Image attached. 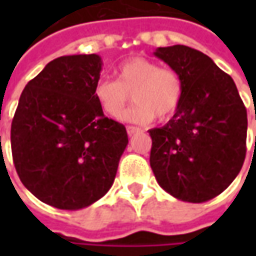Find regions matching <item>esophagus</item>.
Masks as SVG:
<instances>
[{"instance_id":"1","label":"esophagus","mask_w":256,"mask_h":256,"mask_svg":"<svg viewBox=\"0 0 256 256\" xmlns=\"http://www.w3.org/2000/svg\"><path fill=\"white\" fill-rule=\"evenodd\" d=\"M126 130H128V136H134L136 133H140V132H141V128H136V126H128Z\"/></svg>"}]
</instances>
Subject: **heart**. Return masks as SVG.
Returning <instances> with one entry per match:
<instances>
[{"label":"heart","instance_id":"obj_1","mask_svg":"<svg viewBox=\"0 0 256 256\" xmlns=\"http://www.w3.org/2000/svg\"><path fill=\"white\" fill-rule=\"evenodd\" d=\"M93 94L101 111L114 119L122 115L132 94L136 104L122 120L146 124L156 116L164 120L177 111L184 96V80L172 68H160L150 58H132L118 67L116 80L100 79Z\"/></svg>","mask_w":256,"mask_h":256}]
</instances>
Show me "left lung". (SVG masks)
<instances>
[{"instance_id": "8db88e82", "label": "left lung", "mask_w": 256, "mask_h": 256, "mask_svg": "<svg viewBox=\"0 0 256 256\" xmlns=\"http://www.w3.org/2000/svg\"><path fill=\"white\" fill-rule=\"evenodd\" d=\"M154 54L181 75L184 96L164 126L148 130L150 167L178 200L208 202L242 170L247 110L230 75L207 54L185 45L158 48Z\"/></svg>"}]
</instances>
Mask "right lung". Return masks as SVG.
<instances>
[{"label":"right lung","mask_w":256,"mask_h":256,"mask_svg":"<svg viewBox=\"0 0 256 256\" xmlns=\"http://www.w3.org/2000/svg\"><path fill=\"white\" fill-rule=\"evenodd\" d=\"M101 68L98 54L54 58L26 84L14 112L20 181L56 208L80 210L102 198L128 144L124 126L104 116L93 94Z\"/></svg>","instance_id":"add662e5"}]
</instances>
